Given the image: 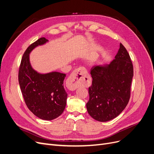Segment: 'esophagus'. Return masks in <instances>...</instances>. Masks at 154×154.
Instances as JSON below:
<instances>
[{
  "mask_svg": "<svg viewBox=\"0 0 154 154\" xmlns=\"http://www.w3.org/2000/svg\"><path fill=\"white\" fill-rule=\"evenodd\" d=\"M89 75L84 67H79L74 71L67 80V85L71 90H75L79 86L89 80Z\"/></svg>",
  "mask_w": 154,
  "mask_h": 154,
  "instance_id": "obj_1",
  "label": "esophagus"
}]
</instances>
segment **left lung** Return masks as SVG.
<instances>
[{
  "instance_id": "8db88e82",
  "label": "left lung",
  "mask_w": 154,
  "mask_h": 154,
  "mask_svg": "<svg viewBox=\"0 0 154 154\" xmlns=\"http://www.w3.org/2000/svg\"><path fill=\"white\" fill-rule=\"evenodd\" d=\"M109 64L95 65L90 74L87 111L94 119L106 122L118 116L130 98L133 67L130 55L120 44L119 51Z\"/></svg>"
}]
</instances>
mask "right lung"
Here are the masks:
<instances>
[{"instance_id":"right-lung-1","label":"right lung","mask_w":154,"mask_h":154,"mask_svg":"<svg viewBox=\"0 0 154 154\" xmlns=\"http://www.w3.org/2000/svg\"><path fill=\"white\" fill-rule=\"evenodd\" d=\"M48 42L42 37L28 47L21 59L18 79L24 100L30 111L41 119L51 121L62 114L66 107V74L57 71L38 72L33 68L29 59V54L35 48Z\"/></svg>"}]
</instances>
